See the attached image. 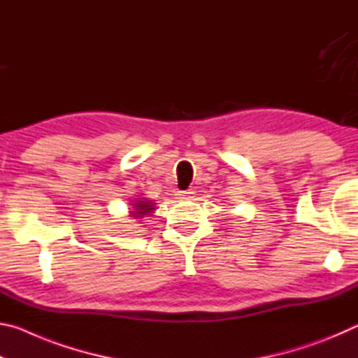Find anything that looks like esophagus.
Instances as JSON below:
<instances>
[{"label": "esophagus", "instance_id": "obj_1", "mask_svg": "<svg viewBox=\"0 0 358 358\" xmlns=\"http://www.w3.org/2000/svg\"><path fill=\"white\" fill-rule=\"evenodd\" d=\"M192 194H194V191H192V189L180 191V192H178V197H180V199H191V197H192Z\"/></svg>", "mask_w": 358, "mask_h": 358}]
</instances>
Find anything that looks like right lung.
Instances as JSON below:
<instances>
[{"label": "right lung", "mask_w": 358, "mask_h": 358, "mask_svg": "<svg viewBox=\"0 0 358 358\" xmlns=\"http://www.w3.org/2000/svg\"><path fill=\"white\" fill-rule=\"evenodd\" d=\"M132 205L136 207V211H132V216L134 217H143L145 215H148L150 211H153V203L148 201H137Z\"/></svg>", "instance_id": "obj_1"}]
</instances>
